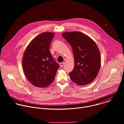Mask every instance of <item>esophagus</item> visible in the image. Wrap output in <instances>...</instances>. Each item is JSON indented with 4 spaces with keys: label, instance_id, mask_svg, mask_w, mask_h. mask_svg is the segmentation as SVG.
<instances>
[{
    "label": "esophagus",
    "instance_id": "34e87169",
    "mask_svg": "<svg viewBox=\"0 0 124 124\" xmlns=\"http://www.w3.org/2000/svg\"><path fill=\"white\" fill-rule=\"evenodd\" d=\"M65 65V63H60V67H63Z\"/></svg>",
    "mask_w": 124,
    "mask_h": 124
}]
</instances>
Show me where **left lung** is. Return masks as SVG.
Here are the masks:
<instances>
[{
  "instance_id": "obj_1",
  "label": "left lung",
  "mask_w": 124,
  "mask_h": 124,
  "mask_svg": "<svg viewBox=\"0 0 124 124\" xmlns=\"http://www.w3.org/2000/svg\"><path fill=\"white\" fill-rule=\"evenodd\" d=\"M62 35L73 51L75 66L69 73L70 79L80 85L90 83L96 78L101 67L98 46L89 36L80 32H65Z\"/></svg>"
}]
</instances>
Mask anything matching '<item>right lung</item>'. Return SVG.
I'll return each instance as SVG.
<instances>
[{"label":"right lung","mask_w":124,"mask_h":124,"mask_svg":"<svg viewBox=\"0 0 124 124\" xmlns=\"http://www.w3.org/2000/svg\"><path fill=\"white\" fill-rule=\"evenodd\" d=\"M55 35L44 32L35 37L24 51L23 67L25 76L34 86L43 88L54 81L59 65L49 50Z\"/></svg>","instance_id":"add662e5"}]
</instances>
